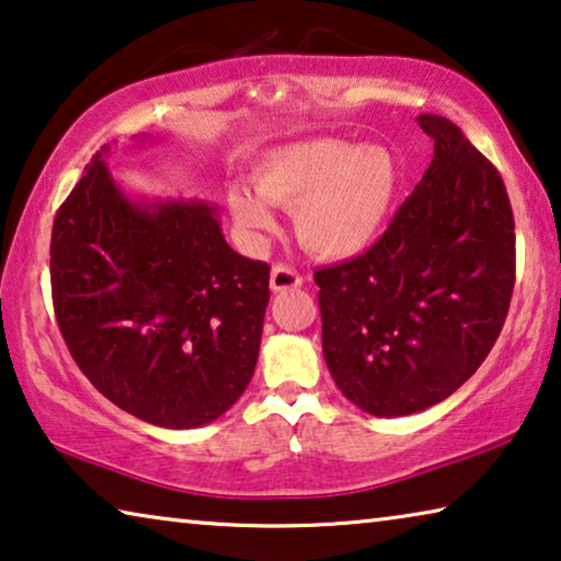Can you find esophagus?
Segmentation results:
<instances>
[{"mask_svg":"<svg viewBox=\"0 0 561 561\" xmlns=\"http://www.w3.org/2000/svg\"><path fill=\"white\" fill-rule=\"evenodd\" d=\"M304 283V275H300L296 268H290L286 263H275L271 271V288L275 293L288 290V288H298Z\"/></svg>","mask_w":561,"mask_h":561,"instance_id":"esophagus-1","label":"esophagus"}]
</instances>
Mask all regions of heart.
<instances>
[{
  "label": "heart",
  "mask_w": 561,
  "mask_h": 561,
  "mask_svg": "<svg viewBox=\"0 0 561 561\" xmlns=\"http://www.w3.org/2000/svg\"><path fill=\"white\" fill-rule=\"evenodd\" d=\"M253 187H230L228 208L240 230L273 228L268 205L293 210L296 232L310 253H364L391 218L401 191V165L383 145L306 140L271 150L253 168Z\"/></svg>",
  "instance_id": "heart-1"
}]
</instances>
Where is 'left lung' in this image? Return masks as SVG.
<instances>
[{
    "instance_id": "8db88e82",
    "label": "left lung",
    "mask_w": 561,
    "mask_h": 561,
    "mask_svg": "<svg viewBox=\"0 0 561 561\" xmlns=\"http://www.w3.org/2000/svg\"><path fill=\"white\" fill-rule=\"evenodd\" d=\"M434 160L381 238L318 268L323 356L374 416L451 396L502 333L514 293V215L499 170L451 119L421 115Z\"/></svg>"
}]
</instances>
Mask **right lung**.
<instances>
[{
	"label": "right lung",
	"mask_w": 561,
	"mask_h": 561,
	"mask_svg": "<svg viewBox=\"0 0 561 561\" xmlns=\"http://www.w3.org/2000/svg\"><path fill=\"white\" fill-rule=\"evenodd\" d=\"M107 150L51 226L59 331L115 407L165 428L210 424L253 378L271 265L232 251L210 203L130 201Z\"/></svg>",
	"instance_id": "obj_1"
}]
</instances>
